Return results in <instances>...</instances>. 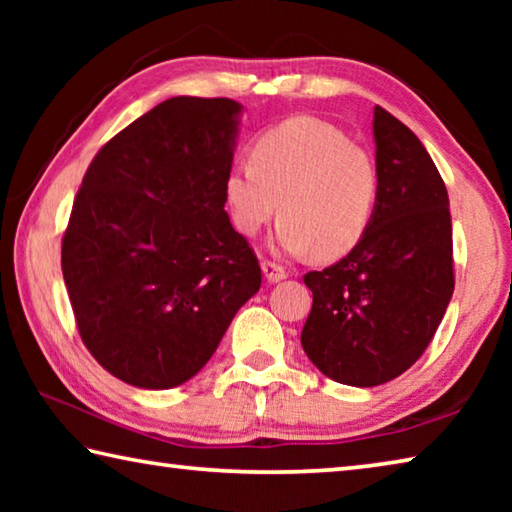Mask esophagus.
Here are the masks:
<instances>
[{
  "label": "esophagus",
  "mask_w": 512,
  "mask_h": 512,
  "mask_svg": "<svg viewBox=\"0 0 512 512\" xmlns=\"http://www.w3.org/2000/svg\"><path fill=\"white\" fill-rule=\"evenodd\" d=\"M262 271H264V277L271 284H275V282H282L284 277H287L289 273L284 271V266H280V264H275V262H268V259H264L262 262Z\"/></svg>",
  "instance_id": "34e87169"
}]
</instances>
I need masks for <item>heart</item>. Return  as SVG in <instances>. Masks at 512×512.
I'll use <instances>...</instances> for the list:
<instances>
[{"instance_id":"obj_1","label":"heart","mask_w":512,"mask_h":512,"mask_svg":"<svg viewBox=\"0 0 512 512\" xmlns=\"http://www.w3.org/2000/svg\"><path fill=\"white\" fill-rule=\"evenodd\" d=\"M230 221L253 237L277 214L275 246L289 255H348L366 237L379 201L372 155L339 128L314 117H291L266 128L250 160L225 173Z\"/></svg>"}]
</instances>
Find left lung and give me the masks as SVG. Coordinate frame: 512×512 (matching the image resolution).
<instances>
[{"instance_id": "left-lung-1", "label": "left lung", "mask_w": 512, "mask_h": 512, "mask_svg": "<svg viewBox=\"0 0 512 512\" xmlns=\"http://www.w3.org/2000/svg\"><path fill=\"white\" fill-rule=\"evenodd\" d=\"M372 137L375 219L348 257L305 275L314 305L300 336L325 377L359 388L409 370L454 293L452 216L436 164L413 131L379 106Z\"/></svg>"}]
</instances>
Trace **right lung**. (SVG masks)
Listing matches in <instances>:
<instances>
[{"mask_svg": "<svg viewBox=\"0 0 512 512\" xmlns=\"http://www.w3.org/2000/svg\"><path fill=\"white\" fill-rule=\"evenodd\" d=\"M244 106L173 97L94 155L63 237L85 348L126 384H185L219 348L262 271L225 212Z\"/></svg>", "mask_w": 512, "mask_h": 512, "instance_id": "obj_1", "label": "right lung"}]
</instances>
